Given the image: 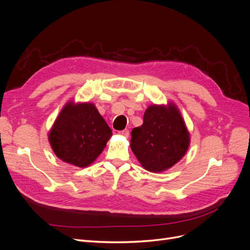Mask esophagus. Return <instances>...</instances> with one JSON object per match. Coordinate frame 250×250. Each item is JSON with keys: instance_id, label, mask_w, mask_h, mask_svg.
<instances>
[{"instance_id": "34e87169", "label": "esophagus", "mask_w": 250, "mask_h": 250, "mask_svg": "<svg viewBox=\"0 0 250 250\" xmlns=\"http://www.w3.org/2000/svg\"><path fill=\"white\" fill-rule=\"evenodd\" d=\"M120 135H122V136H124V137H125V138H128V136H129V130H128V129L121 130V131H120Z\"/></svg>"}]
</instances>
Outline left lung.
<instances>
[{
  "instance_id": "left-lung-1",
  "label": "left lung",
  "mask_w": 250,
  "mask_h": 250,
  "mask_svg": "<svg viewBox=\"0 0 250 250\" xmlns=\"http://www.w3.org/2000/svg\"><path fill=\"white\" fill-rule=\"evenodd\" d=\"M190 146V134L175 104L149 105L144 124L131 130L130 148L142 167L161 173L184 157Z\"/></svg>"
}]
</instances>
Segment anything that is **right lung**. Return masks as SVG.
Returning a JSON list of instances; mask_svg holds the SVG:
<instances>
[{"instance_id": "1", "label": "right lung", "mask_w": 250, "mask_h": 250, "mask_svg": "<svg viewBox=\"0 0 250 250\" xmlns=\"http://www.w3.org/2000/svg\"><path fill=\"white\" fill-rule=\"evenodd\" d=\"M112 136L95 105L68 102L48 132V141L61 161L79 168L91 165Z\"/></svg>"}]
</instances>
